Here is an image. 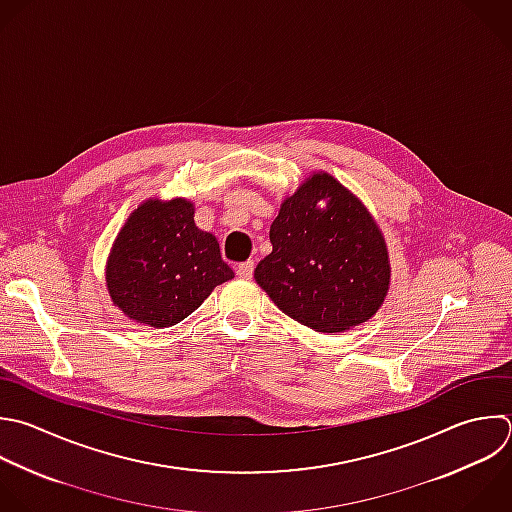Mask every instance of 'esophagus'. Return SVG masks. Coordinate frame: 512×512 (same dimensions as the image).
Instances as JSON below:
<instances>
[{
	"label": "esophagus",
	"instance_id": "esophagus-1",
	"mask_svg": "<svg viewBox=\"0 0 512 512\" xmlns=\"http://www.w3.org/2000/svg\"><path fill=\"white\" fill-rule=\"evenodd\" d=\"M236 274H238V278H242V280H250L252 274H254V260H248V262L238 264Z\"/></svg>",
	"mask_w": 512,
	"mask_h": 512
}]
</instances>
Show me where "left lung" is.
<instances>
[{
    "label": "left lung",
    "instance_id": "obj_1",
    "mask_svg": "<svg viewBox=\"0 0 512 512\" xmlns=\"http://www.w3.org/2000/svg\"><path fill=\"white\" fill-rule=\"evenodd\" d=\"M270 242L272 252L254 278L296 322L342 332L372 318L384 302L390 286L384 236L364 204L330 174H312L282 202Z\"/></svg>",
    "mask_w": 512,
    "mask_h": 512
}]
</instances>
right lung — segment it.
<instances>
[{"mask_svg": "<svg viewBox=\"0 0 512 512\" xmlns=\"http://www.w3.org/2000/svg\"><path fill=\"white\" fill-rule=\"evenodd\" d=\"M234 278L216 236L194 224L184 198L146 200L120 230L106 266L114 304L132 320L168 328Z\"/></svg>", "mask_w": 512, "mask_h": 512, "instance_id": "1", "label": "right lung"}]
</instances>
